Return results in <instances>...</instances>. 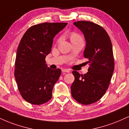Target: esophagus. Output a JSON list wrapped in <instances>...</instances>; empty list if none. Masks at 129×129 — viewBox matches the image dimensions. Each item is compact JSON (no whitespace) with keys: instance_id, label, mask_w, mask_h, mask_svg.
<instances>
[{"instance_id":"esophagus-1","label":"esophagus","mask_w":129,"mask_h":129,"mask_svg":"<svg viewBox=\"0 0 129 129\" xmlns=\"http://www.w3.org/2000/svg\"><path fill=\"white\" fill-rule=\"evenodd\" d=\"M62 72H66V73H69L70 71V70H68V69H62Z\"/></svg>"}]
</instances>
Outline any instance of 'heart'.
I'll return each instance as SVG.
<instances>
[{"label": "heart", "instance_id": "obj_1", "mask_svg": "<svg viewBox=\"0 0 129 129\" xmlns=\"http://www.w3.org/2000/svg\"><path fill=\"white\" fill-rule=\"evenodd\" d=\"M70 41L71 42H72V41H74V40L79 39V38H81L78 34L76 33H72L70 34Z\"/></svg>", "mask_w": 129, "mask_h": 129}]
</instances>
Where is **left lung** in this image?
Here are the masks:
<instances>
[{"label":"left lung","mask_w":129,"mask_h":129,"mask_svg":"<svg viewBox=\"0 0 129 129\" xmlns=\"http://www.w3.org/2000/svg\"><path fill=\"white\" fill-rule=\"evenodd\" d=\"M73 25L83 33L86 42L84 56L90 65L84 75L73 71L75 81L71 86L72 96L84 105L96 103L107 91L114 71L113 48L110 39L102 26L89 21Z\"/></svg>","instance_id":"8db88e82"}]
</instances>
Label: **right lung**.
Here are the masks:
<instances>
[{"mask_svg": "<svg viewBox=\"0 0 129 129\" xmlns=\"http://www.w3.org/2000/svg\"><path fill=\"white\" fill-rule=\"evenodd\" d=\"M67 23H43L31 26L25 33L17 50L14 76L20 94L28 103L41 105L52 97L53 86L61 70L46 64L53 38Z\"/></svg>", "mask_w": 129, "mask_h": 129, "instance_id": "add662e5", "label": "right lung"}]
</instances>
